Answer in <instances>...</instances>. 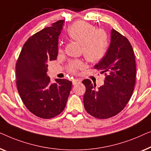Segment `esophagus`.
Listing matches in <instances>:
<instances>
[{
    "label": "esophagus",
    "instance_id": "34e87169",
    "mask_svg": "<svg viewBox=\"0 0 151 151\" xmlns=\"http://www.w3.org/2000/svg\"><path fill=\"white\" fill-rule=\"evenodd\" d=\"M81 83V79H78V78H76V79H74L73 81V85H76V84H79Z\"/></svg>",
    "mask_w": 151,
    "mask_h": 151
}]
</instances>
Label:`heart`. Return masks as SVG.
<instances>
[{
  "label": "heart",
  "instance_id": "b5f03b06",
  "mask_svg": "<svg viewBox=\"0 0 151 151\" xmlns=\"http://www.w3.org/2000/svg\"><path fill=\"white\" fill-rule=\"evenodd\" d=\"M68 33L73 40L81 44V51L88 61H100L107 53L109 47L107 33L102 29H96L94 25L85 21H76L68 27ZM83 67L84 63L80 59L71 60L68 65V70L73 73Z\"/></svg>",
  "mask_w": 151,
  "mask_h": 151
}]
</instances>
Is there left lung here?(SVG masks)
Masks as SVG:
<instances>
[{
    "mask_svg": "<svg viewBox=\"0 0 151 151\" xmlns=\"http://www.w3.org/2000/svg\"><path fill=\"white\" fill-rule=\"evenodd\" d=\"M94 68L105 73V83L96 88V83L92 84L90 79L83 81L86 88L84 107L94 118L113 117L125 107L134 90L136 65L134 51L129 40L112 29L111 44L107 53Z\"/></svg>",
    "mask_w": 151,
    "mask_h": 151,
    "instance_id": "1",
    "label": "left lung"
}]
</instances>
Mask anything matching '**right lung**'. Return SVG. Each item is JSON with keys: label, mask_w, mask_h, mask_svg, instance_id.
Instances as JSON below:
<instances>
[{"label": "right lung", "mask_w": 151, "mask_h": 151, "mask_svg": "<svg viewBox=\"0 0 151 151\" xmlns=\"http://www.w3.org/2000/svg\"><path fill=\"white\" fill-rule=\"evenodd\" d=\"M63 20L52 23L31 36L21 50L16 64V86L23 103L34 115L50 119L65 109L72 88L67 79L50 83L47 62L58 54V38Z\"/></svg>", "instance_id": "add662e5"}]
</instances>
